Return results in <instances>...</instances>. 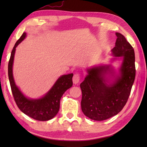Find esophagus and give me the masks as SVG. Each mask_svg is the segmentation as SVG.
I'll return each mask as SVG.
<instances>
[{
  "label": "esophagus",
  "instance_id": "obj_1",
  "mask_svg": "<svg viewBox=\"0 0 147 147\" xmlns=\"http://www.w3.org/2000/svg\"><path fill=\"white\" fill-rule=\"evenodd\" d=\"M80 74L79 73H76L74 75L73 78V82L74 84H77L80 82Z\"/></svg>",
  "mask_w": 147,
  "mask_h": 147
}]
</instances>
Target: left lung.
<instances>
[{
    "label": "left lung",
    "instance_id": "obj_1",
    "mask_svg": "<svg viewBox=\"0 0 147 147\" xmlns=\"http://www.w3.org/2000/svg\"><path fill=\"white\" fill-rule=\"evenodd\" d=\"M115 35L117 40L112 52L115 57L123 58L119 75L107 84L105 74L112 73V68L109 65H100L88 69V75L80 84L82 110L92 120L104 121L117 114L126 105L135 81V51L122 34Z\"/></svg>",
    "mask_w": 147,
    "mask_h": 147
}]
</instances>
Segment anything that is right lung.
<instances>
[{
  "mask_svg": "<svg viewBox=\"0 0 147 147\" xmlns=\"http://www.w3.org/2000/svg\"><path fill=\"white\" fill-rule=\"evenodd\" d=\"M26 33H23L11 52L8 64V76L13 97L18 108L24 114L34 119L45 121L51 119L58 113L60 107V100L64 92L73 86V74L62 75L56 81L55 84L46 95L38 99L26 98L18 86L16 85L13 74L12 65L16 48L25 38Z\"/></svg>",
  "mask_w": 147,
  "mask_h": 147,
  "instance_id": "obj_1",
  "label": "right lung"
}]
</instances>
